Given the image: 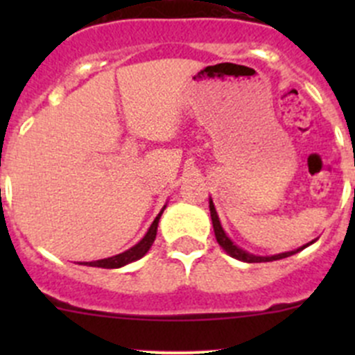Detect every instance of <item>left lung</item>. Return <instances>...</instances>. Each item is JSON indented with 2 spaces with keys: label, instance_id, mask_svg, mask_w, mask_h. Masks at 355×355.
Masks as SVG:
<instances>
[{
  "label": "left lung",
  "instance_id": "obj_1",
  "mask_svg": "<svg viewBox=\"0 0 355 355\" xmlns=\"http://www.w3.org/2000/svg\"><path fill=\"white\" fill-rule=\"evenodd\" d=\"M209 211H211V220H213V228H214V235H216V241L218 244L223 247L225 250H227L228 254H230L232 257H235V259H241L244 261V263H268V261H277V259H284V257H288L292 256V254L299 252L300 249H304V247H300V249L297 250H290V252H284V254H277V256H270V257H261V256H252V254H247L245 250L239 249L237 245L234 244V242L230 241V239L227 237V234L223 232V228H221L220 225V220H218V214H216V209H214V204L213 200H209ZM313 244V242H311Z\"/></svg>",
  "mask_w": 355,
  "mask_h": 355
}]
</instances>
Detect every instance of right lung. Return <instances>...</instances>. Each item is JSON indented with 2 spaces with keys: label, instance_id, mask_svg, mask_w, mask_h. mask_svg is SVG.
Returning a JSON list of instances; mask_svg holds the SVG:
<instances>
[{
  "label": "right lung",
  "instance_id": "obj_1",
  "mask_svg": "<svg viewBox=\"0 0 355 355\" xmlns=\"http://www.w3.org/2000/svg\"><path fill=\"white\" fill-rule=\"evenodd\" d=\"M164 207L161 209V213L157 214L156 220L153 221L151 228L148 230V234L144 235V239H142L139 244H135L134 247H130L128 250H125V252L121 254H116V256L113 257H108V259H101V261H92V263H85L89 264V266H94V268H108V270H113V268H121L125 266V264L132 263V261H137L141 259L142 256H144L146 252H148L149 249H151L153 242H155L156 239V232H157V221H159L161 214H163Z\"/></svg>",
  "mask_w": 355,
  "mask_h": 355
}]
</instances>
